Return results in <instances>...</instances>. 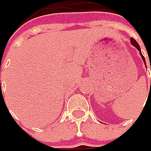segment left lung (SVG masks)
Listing matches in <instances>:
<instances>
[{
    "mask_svg": "<svg viewBox=\"0 0 151 151\" xmlns=\"http://www.w3.org/2000/svg\"><path fill=\"white\" fill-rule=\"evenodd\" d=\"M131 43L136 48V49L140 52V55H141V57H142V59H143V60H144V62L145 63V57H144V55H142V53H141V49H140V47H139V45H138V43H137V42H136V40L135 39H133L132 37L131 38Z\"/></svg>",
    "mask_w": 151,
    "mask_h": 151,
    "instance_id": "left-lung-1",
    "label": "left lung"
}]
</instances>
